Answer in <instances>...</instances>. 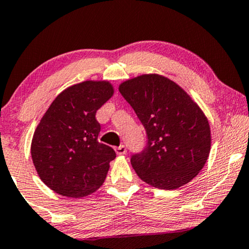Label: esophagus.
I'll return each mask as SVG.
<instances>
[{
	"label": "esophagus",
	"mask_w": 249,
	"mask_h": 249,
	"mask_svg": "<svg viewBox=\"0 0 249 249\" xmlns=\"http://www.w3.org/2000/svg\"><path fill=\"white\" fill-rule=\"evenodd\" d=\"M115 152L117 153L118 155H124V154H126V147H125L124 144H121L119 147L115 148Z\"/></svg>",
	"instance_id": "1"
}]
</instances>
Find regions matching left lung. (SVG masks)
I'll list each match as a JSON object with an SVG mask.
<instances>
[{"instance_id": "1", "label": "left lung", "mask_w": 249, "mask_h": 249, "mask_svg": "<svg viewBox=\"0 0 249 249\" xmlns=\"http://www.w3.org/2000/svg\"><path fill=\"white\" fill-rule=\"evenodd\" d=\"M119 92L147 133L146 148L131 157L144 182L176 190L190 182L208 160L209 122L182 88L160 74H142L119 85Z\"/></svg>"}]
</instances>
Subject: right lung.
Masks as SVG:
<instances>
[{
  "mask_svg": "<svg viewBox=\"0 0 249 249\" xmlns=\"http://www.w3.org/2000/svg\"><path fill=\"white\" fill-rule=\"evenodd\" d=\"M114 94L109 81L68 87L53 101L34 132L31 155L41 180L56 193L83 197L103 184L115 150L99 142L96 111Z\"/></svg>",
  "mask_w": 249,
  "mask_h": 249,
  "instance_id": "1",
  "label": "right lung"
}]
</instances>
